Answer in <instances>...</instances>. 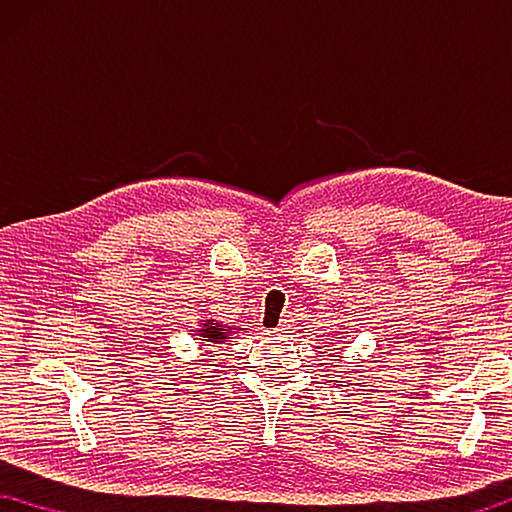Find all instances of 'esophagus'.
Masks as SVG:
<instances>
[{"mask_svg": "<svg viewBox=\"0 0 512 512\" xmlns=\"http://www.w3.org/2000/svg\"><path fill=\"white\" fill-rule=\"evenodd\" d=\"M288 330H290V324H288V321H281V324L276 326V328H272L270 333H272V335H285V333H288Z\"/></svg>", "mask_w": 512, "mask_h": 512, "instance_id": "1", "label": "esophagus"}]
</instances>
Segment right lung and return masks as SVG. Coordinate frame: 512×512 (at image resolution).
<instances>
[{
  "label": "right lung",
  "mask_w": 512,
  "mask_h": 512,
  "mask_svg": "<svg viewBox=\"0 0 512 512\" xmlns=\"http://www.w3.org/2000/svg\"><path fill=\"white\" fill-rule=\"evenodd\" d=\"M197 335L202 337V342H213V344H220V342H227V339H231L229 326L213 324V321H206V324H202V328L197 330Z\"/></svg>",
  "instance_id": "obj_1"
}]
</instances>
